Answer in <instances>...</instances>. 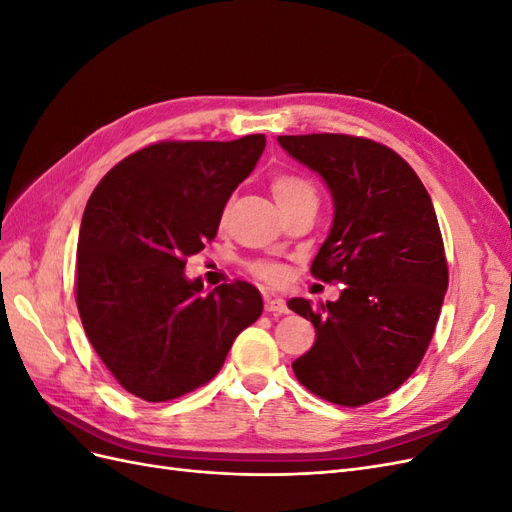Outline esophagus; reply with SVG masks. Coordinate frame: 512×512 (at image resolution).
<instances>
[{"instance_id": "esophagus-1", "label": "esophagus", "mask_w": 512, "mask_h": 512, "mask_svg": "<svg viewBox=\"0 0 512 512\" xmlns=\"http://www.w3.org/2000/svg\"><path fill=\"white\" fill-rule=\"evenodd\" d=\"M265 309H267L269 314H273V316L288 314V305H286L282 299H277V297H267V301H265Z\"/></svg>"}]
</instances>
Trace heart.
<instances>
[{
	"mask_svg": "<svg viewBox=\"0 0 512 512\" xmlns=\"http://www.w3.org/2000/svg\"><path fill=\"white\" fill-rule=\"evenodd\" d=\"M271 192L277 200V205L284 209L303 203V200H316V188L301 175H292V173H282L275 175L271 181ZM226 215V211H224ZM250 271L260 277V280L277 284L284 280V269L277 265L273 260H256L250 265Z\"/></svg>",
	"mask_w": 512,
	"mask_h": 512,
	"instance_id": "1",
	"label": "heart"
}]
</instances>
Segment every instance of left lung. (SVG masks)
Wrapping results in <instances>:
<instances>
[{
  "mask_svg": "<svg viewBox=\"0 0 512 512\" xmlns=\"http://www.w3.org/2000/svg\"><path fill=\"white\" fill-rule=\"evenodd\" d=\"M277 141L329 185L335 218L312 275L344 284L337 301H288L316 329L294 376L320 399L359 408L399 389L436 331L448 288L436 209L412 166L386 145L350 134Z\"/></svg>",
  "mask_w": 512,
  "mask_h": 512,
  "instance_id": "left-lung-1",
  "label": "left lung"
}]
</instances>
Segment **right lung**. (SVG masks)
<instances>
[{"mask_svg": "<svg viewBox=\"0 0 512 512\" xmlns=\"http://www.w3.org/2000/svg\"><path fill=\"white\" fill-rule=\"evenodd\" d=\"M237 141H160L96 185L76 245V307L91 346L128 393L168 401L207 384L262 314L235 280L203 294L183 269L218 235L222 211L265 151Z\"/></svg>", "mask_w": 512, "mask_h": 512, "instance_id": "add662e5", "label": "right lung"}]
</instances>
